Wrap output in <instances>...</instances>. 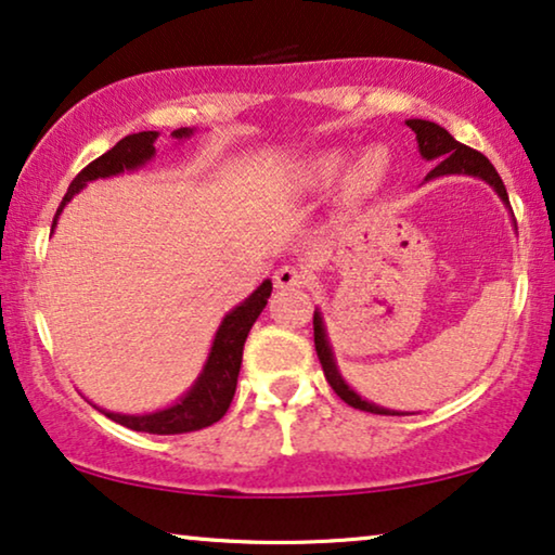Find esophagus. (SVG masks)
I'll return each instance as SVG.
<instances>
[{
  "label": "esophagus",
  "instance_id": "1",
  "mask_svg": "<svg viewBox=\"0 0 555 555\" xmlns=\"http://www.w3.org/2000/svg\"><path fill=\"white\" fill-rule=\"evenodd\" d=\"M308 275L302 268H295V264H283V268L275 270V287L280 291H295V287H306Z\"/></svg>",
  "mask_w": 555,
  "mask_h": 555
}]
</instances>
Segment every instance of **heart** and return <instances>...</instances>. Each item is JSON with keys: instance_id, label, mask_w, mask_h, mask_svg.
Listing matches in <instances>:
<instances>
[{"instance_id": "1", "label": "heart", "mask_w": 555, "mask_h": 555, "mask_svg": "<svg viewBox=\"0 0 555 555\" xmlns=\"http://www.w3.org/2000/svg\"><path fill=\"white\" fill-rule=\"evenodd\" d=\"M346 164L348 154H344V151H328V154L318 156L313 162L310 179H313V184L318 186L331 184V181L338 179V173L346 169ZM389 151L384 146H371L366 151H361V154L356 156L351 171H348V192L356 196L374 192V189H378V184L386 179V173H389Z\"/></svg>"}]
</instances>
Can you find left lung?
<instances>
[{
    "label": "left lung",
    "instance_id": "1",
    "mask_svg": "<svg viewBox=\"0 0 555 555\" xmlns=\"http://www.w3.org/2000/svg\"><path fill=\"white\" fill-rule=\"evenodd\" d=\"M406 126L416 133L420 154L427 158V162H437L435 169L427 173V181L437 179V177H447V173H467V177H480L482 181H488V184L495 189L500 199L505 202V207H511V199H507L503 179H500L495 166H492L488 158L480 154V151H475V149L465 146V143L454 141L442 126L431 124V120L412 118V120H406ZM515 230H518V227H515ZM313 336H315V351H318V359H321L323 374H325V378H328V384L333 386V391H336L348 406L361 409V412H371V414H389V416L404 414V412H391V409L371 404V401L361 399L359 393H356L351 386L344 382V376H340V371L336 366V359H333V348L328 344V336H325L321 310H315L313 313Z\"/></svg>",
    "mask_w": 555,
    "mask_h": 555
}]
</instances>
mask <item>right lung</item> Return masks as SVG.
Instances as JSON below:
<instances>
[{
	"label": "right lung",
	"instance_id": "right-lung-1",
	"mask_svg": "<svg viewBox=\"0 0 555 555\" xmlns=\"http://www.w3.org/2000/svg\"><path fill=\"white\" fill-rule=\"evenodd\" d=\"M194 133V128H177L171 135L173 139H189ZM158 139L156 131H141L131 133L126 139H120L111 151H105L103 156H98L95 162H90L78 177L73 179V184L67 186V194L63 196V204L57 207V215L52 219V230H55L60 211L75 194L80 192L88 181L95 179H108L116 173L133 171L151 162L156 154L154 141ZM272 293V283H264L249 295L245 302H240L237 308L230 310L224 315L222 325L217 328L215 344L207 356L199 378H196L192 389L181 397L173 406H166L162 412L154 414H116V412H101L108 420L124 424V427L133 431H149V435H184V431H196L222 420L227 409L232 404L234 389H237V376L242 366V348H245L247 333L257 321V315L262 313V308L268 306V298Z\"/></svg>",
	"mask_w": 555,
	"mask_h": 555
}]
</instances>
